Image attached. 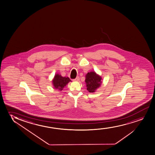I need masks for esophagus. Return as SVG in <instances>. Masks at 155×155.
Here are the masks:
<instances>
[{
  "instance_id": "1",
  "label": "esophagus",
  "mask_w": 155,
  "mask_h": 155,
  "mask_svg": "<svg viewBox=\"0 0 155 155\" xmlns=\"http://www.w3.org/2000/svg\"><path fill=\"white\" fill-rule=\"evenodd\" d=\"M79 79H80V78H79V77H77L76 78L74 79L73 81H79Z\"/></svg>"
}]
</instances>
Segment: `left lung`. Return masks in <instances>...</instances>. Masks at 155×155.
Instances as JSON below:
<instances>
[{
    "label": "left lung",
    "mask_w": 155,
    "mask_h": 155,
    "mask_svg": "<svg viewBox=\"0 0 155 155\" xmlns=\"http://www.w3.org/2000/svg\"><path fill=\"white\" fill-rule=\"evenodd\" d=\"M101 77L94 71L88 72L85 79L87 91L89 93L95 92L97 89L101 86Z\"/></svg>",
    "instance_id": "left-lung-1"
}]
</instances>
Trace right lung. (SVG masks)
<instances>
[{
    "instance_id": "obj_1",
    "label": "right lung",
    "mask_w": 155,
    "mask_h": 155,
    "mask_svg": "<svg viewBox=\"0 0 155 155\" xmlns=\"http://www.w3.org/2000/svg\"><path fill=\"white\" fill-rule=\"evenodd\" d=\"M71 80L68 77H62L61 74H57L54 75V78L52 80V84L54 87V88L58 89L59 91H62L64 86L68 84Z\"/></svg>"
}]
</instances>
